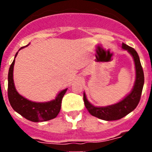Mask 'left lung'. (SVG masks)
I'll use <instances>...</instances> for the list:
<instances>
[{"instance_id": "left-lung-1", "label": "left lung", "mask_w": 152, "mask_h": 152, "mask_svg": "<svg viewBox=\"0 0 152 152\" xmlns=\"http://www.w3.org/2000/svg\"><path fill=\"white\" fill-rule=\"evenodd\" d=\"M123 49L129 52L133 57L135 61L136 79L132 92L119 103L106 107H96L93 106L88 102L86 98L85 94H84V104L90 113L95 117L107 121L120 119L134 110L140 101L143 85H144V72L141 64L139 55L133 48L129 46L125 43H123Z\"/></svg>"}]
</instances>
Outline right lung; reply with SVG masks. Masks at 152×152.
I'll return each mask as SVG.
<instances>
[{
	"instance_id": "right-lung-1",
	"label": "right lung",
	"mask_w": 152,
	"mask_h": 152,
	"mask_svg": "<svg viewBox=\"0 0 152 152\" xmlns=\"http://www.w3.org/2000/svg\"><path fill=\"white\" fill-rule=\"evenodd\" d=\"M23 47H21V49ZM17 53L16 56H17ZM15 59L10 64L8 73L7 94L12 108L24 118L32 122H45L54 119L60 112L61 100L67 89L63 90L58 94L56 100L47 103H35L24 98L16 91L13 79V65Z\"/></svg>"
}]
</instances>
